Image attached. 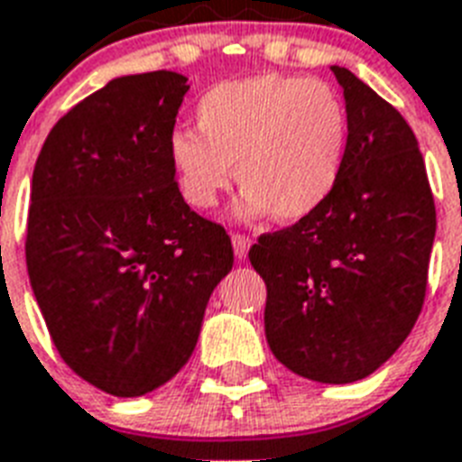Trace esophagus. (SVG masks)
<instances>
[{"mask_svg": "<svg viewBox=\"0 0 462 462\" xmlns=\"http://www.w3.org/2000/svg\"><path fill=\"white\" fill-rule=\"evenodd\" d=\"M232 246H235V256L237 258H246V254H249L251 249V237H246V235H232Z\"/></svg>", "mask_w": 462, "mask_h": 462, "instance_id": "obj_1", "label": "esophagus"}]
</instances>
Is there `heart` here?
<instances>
[{
    "label": "heart",
    "mask_w": 462,
    "mask_h": 462,
    "mask_svg": "<svg viewBox=\"0 0 462 462\" xmlns=\"http://www.w3.org/2000/svg\"><path fill=\"white\" fill-rule=\"evenodd\" d=\"M197 125L175 130L168 152L182 199L199 211L232 185V165L246 218H309L339 182L348 116L325 82L275 73L223 82L201 97Z\"/></svg>",
    "instance_id": "heart-1"
}]
</instances>
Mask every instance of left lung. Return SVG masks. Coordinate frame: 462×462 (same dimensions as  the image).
Wrapping results in <instances>:
<instances>
[{
	"instance_id": "8db88e82",
	"label": "left lung",
	"mask_w": 462,
	"mask_h": 462,
	"mask_svg": "<svg viewBox=\"0 0 462 462\" xmlns=\"http://www.w3.org/2000/svg\"><path fill=\"white\" fill-rule=\"evenodd\" d=\"M332 73L348 116L339 182L313 216L261 235L249 261L268 287L265 337L277 361L306 380L348 384L411 335L437 211L403 116L348 69Z\"/></svg>"
}]
</instances>
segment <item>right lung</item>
<instances>
[{
    "label": "right lung",
    "mask_w": 462,
    "mask_h": 462,
    "mask_svg": "<svg viewBox=\"0 0 462 462\" xmlns=\"http://www.w3.org/2000/svg\"><path fill=\"white\" fill-rule=\"evenodd\" d=\"M187 78L123 75L59 118L30 189V287L66 365L114 396L180 373L232 270L227 232L185 204L171 163Z\"/></svg>",
    "instance_id": "right-lung-1"
}]
</instances>
